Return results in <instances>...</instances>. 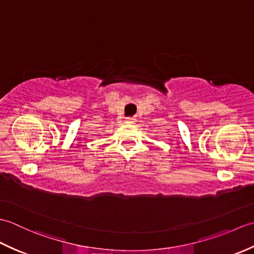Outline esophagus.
<instances>
[{
    "label": "esophagus",
    "mask_w": 254,
    "mask_h": 254,
    "mask_svg": "<svg viewBox=\"0 0 254 254\" xmlns=\"http://www.w3.org/2000/svg\"><path fill=\"white\" fill-rule=\"evenodd\" d=\"M134 122H135V119L134 118H127V120H126L127 124H133Z\"/></svg>",
    "instance_id": "1"
}]
</instances>
